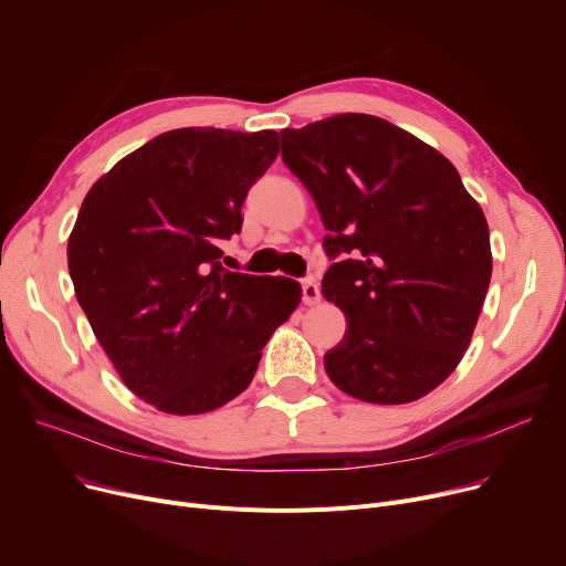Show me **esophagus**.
<instances>
[{
  "instance_id": "1",
  "label": "esophagus",
  "mask_w": 566,
  "mask_h": 566,
  "mask_svg": "<svg viewBox=\"0 0 566 566\" xmlns=\"http://www.w3.org/2000/svg\"><path fill=\"white\" fill-rule=\"evenodd\" d=\"M303 303L310 305V307L321 303V289H318L316 282H312V280L303 282Z\"/></svg>"
}]
</instances>
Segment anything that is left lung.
<instances>
[{
  "instance_id": "left-lung-1",
  "label": "left lung",
  "mask_w": 566,
  "mask_h": 566,
  "mask_svg": "<svg viewBox=\"0 0 566 566\" xmlns=\"http://www.w3.org/2000/svg\"><path fill=\"white\" fill-rule=\"evenodd\" d=\"M282 160L310 190L323 227V295L348 325L323 365L369 403L429 395L461 363L489 282L491 241L457 167L371 114L284 128Z\"/></svg>"
}]
</instances>
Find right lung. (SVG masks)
Here are the masks:
<instances>
[{
	"mask_svg": "<svg viewBox=\"0 0 566 566\" xmlns=\"http://www.w3.org/2000/svg\"><path fill=\"white\" fill-rule=\"evenodd\" d=\"M280 154L275 130L178 128L86 192L69 238L77 303L128 388L169 415L216 410L254 378L301 303L289 277L229 273L248 190Z\"/></svg>",
	"mask_w": 566,
	"mask_h": 566,
	"instance_id": "add662e5",
	"label": "right lung"
}]
</instances>
